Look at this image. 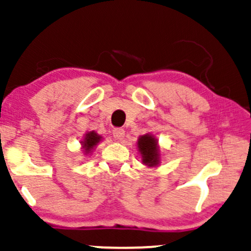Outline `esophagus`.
Masks as SVG:
<instances>
[{
	"mask_svg": "<svg viewBox=\"0 0 251 251\" xmlns=\"http://www.w3.org/2000/svg\"><path fill=\"white\" fill-rule=\"evenodd\" d=\"M113 137L116 138V140L118 142H122L125 137V131L123 128H114L113 129Z\"/></svg>",
	"mask_w": 251,
	"mask_h": 251,
	"instance_id": "esophagus-1",
	"label": "esophagus"
}]
</instances>
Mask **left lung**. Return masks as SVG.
<instances>
[{
  "label": "left lung",
  "mask_w": 251,
  "mask_h": 251,
  "mask_svg": "<svg viewBox=\"0 0 251 251\" xmlns=\"http://www.w3.org/2000/svg\"><path fill=\"white\" fill-rule=\"evenodd\" d=\"M137 148L142 155L143 164L149 168H154L160 163V150L158 140L151 133L140 135L137 142Z\"/></svg>",
  "instance_id": "1"
}]
</instances>
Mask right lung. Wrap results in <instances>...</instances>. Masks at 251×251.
Wrapping results in <instances>:
<instances>
[{
	"label": "right lung",
	"instance_id": "1",
	"mask_svg": "<svg viewBox=\"0 0 251 251\" xmlns=\"http://www.w3.org/2000/svg\"><path fill=\"white\" fill-rule=\"evenodd\" d=\"M101 138H102L101 135L98 134L97 132H94V131L87 132V133L85 134L83 140H81L82 150H83V152H85V154L91 153L98 144L101 142Z\"/></svg>",
	"mask_w": 251,
	"mask_h": 251
}]
</instances>
